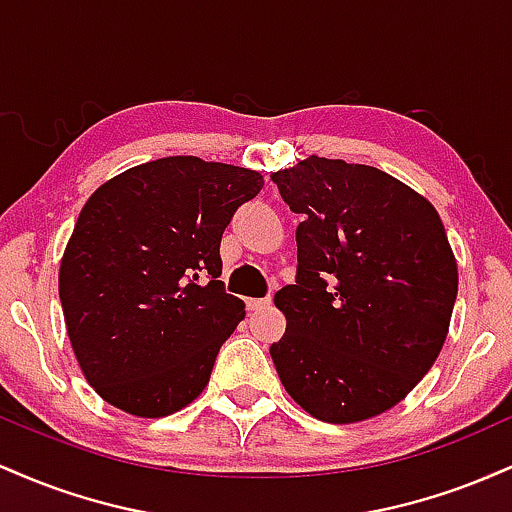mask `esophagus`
Listing matches in <instances>:
<instances>
[{
  "label": "esophagus",
  "mask_w": 512,
  "mask_h": 512,
  "mask_svg": "<svg viewBox=\"0 0 512 512\" xmlns=\"http://www.w3.org/2000/svg\"><path fill=\"white\" fill-rule=\"evenodd\" d=\"M267 305H272V298H250L248 301V310H262L267 308Z\"/></svg>",
  "instance_id": "34e87169"
}]
</instances>
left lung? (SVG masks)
Wrapping results in <instances>:
<instances>
[{
  "instance_id": "1",
  "label": "left lung",
  "mask_w": 512,
  "mask_h": 512,
  "mask_svg": "<svg viewBox=\"0 0 512 512\" xmlns=\"http://www.w3.org/2000/svg\"><path fill=\"white\" fill-rule=\"evenodd\" d=\"M303 221L296 284L276 291L286 332L269 354L315 419L354 424L395 407L431 370L457 298L433 204L373 166L310 156L272 173Z\"/></svg>"
}]
</instances>
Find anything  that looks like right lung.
Here are the masks:
<instances>
[{
	"label": "right lung",
	"mask_w": 512,
	"mask_h": 512,
	"mask_svg": "<svg viewBox=\"0 0 512 512\" xmlns=\"http://www.w3.org/2000/svg\"><path fill=\"white\" fill-rule=\"evenodd\" d=\"M260 173L195 156L129 168L88 197L60 267V301L88 385L113 407L158 419L209 383L245 317L226 293L221 236Z\"/></svg>",
	"instance_id": "right-lung-1"
}]
</instances>
